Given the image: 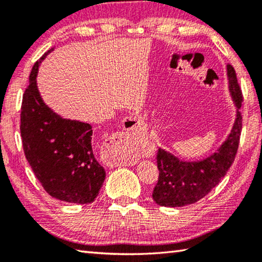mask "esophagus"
<instances>
[{"instance_id":"1","label":"esophagus","mask_w":262,"mask_h":262,"mask_svg":"<svg viewBox=\"0 0 262 262\" xmlns=\"http://www.w3.org/2000/svg\"><path fill=\"white\" fill-rule=\"evenodd\" d=\"M140 120L135 117H129L125 120V128L127 130H137L140 128ZM139 159L137 155H132V156H127L125 158H119L117 161L110 162L111 166H117V165H133L135 164Z\"/></svg>"}]
</instances>
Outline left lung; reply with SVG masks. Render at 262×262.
Here are the masks:
<instances>
[{
	"mask_svg": "<svg viewBox=\"0 0 262 262\" xmlns=\"http://www.w3.org/2000/svg\"><path fill=\"white\" fill-rule=\"evenodd\" d=\"M230 91L237 107H242L243 94L236 70L227 66ZM243 127L242 113H237L234 126L228 140L212 156L201 162H181L171 154L158 149L156 154L159 171L152 190L154 201L163 207H184L205 198L224 178L238 151Z\"/></svg>",
	"mask_w": 262,
	"mask_h": 262,
	"instance_id": "1",
	"label": "left lung"
}]
</instances>
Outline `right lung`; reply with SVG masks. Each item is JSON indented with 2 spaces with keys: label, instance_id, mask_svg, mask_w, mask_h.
I'll return each instance as SVG.
<instances>
[{
  "label": "right lung",
  "instance_id": "add662e5",
  "mask_svg": "<svg viewBox=\"0 0 262 262\" xmlns=\"http://www.w3.org/2000/svg\"><path fill=\"white\" fill-rule=\"evenodd\" d=\"M51 51L34 63L23 95L20 136L24 154L51 196L85 205L95 201L106 173L95 157L92 127L62 119L39 95L35 77L39 64Z\"/></svg>",
  "mask_w": 262,
  "mask_h": 262
}]
</instances>
